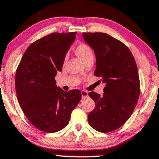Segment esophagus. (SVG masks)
Wrapping results in <instances>:
<instances>
[{"mask_svg":"<svg viewBox=\"0 0 159 159\" xmlns=\"http://www.w3.org/2000/svg\"><path fill=\"white\" fill-rule=\"evenodd\" d=\"M81 94H82V98H85L88 96V92L86 91V90H82L81 91Z\"/></svg>","mask_w":159,"mask_h":159,"instance_id":"esophagus-1","label":"esophagus"}]
</instances>
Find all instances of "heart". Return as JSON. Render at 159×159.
I'll return each instance as SVG.
<instances>
[{"mask_svg": "<svg viewBox=\"0 0 159 159\" xmlns=\"http://www.w3.org/2000/svg\"><path fill=\"white\" fill-rule=\"evenodd\" d=\"M75 52L78 55V57L84 62L90 57H93V52L92 49L86 44H80L76 47ZM66 61V57L64 58V63Z\"/></svg>", "mask_w": 159, "mask_h": 159, "instance_id": "heart-1", "label": "heart"}]
</instances>
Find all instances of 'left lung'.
<instances>
[{"mask_svg": "<svg viewBox=\"0 0 159 159\" xmlns=\"http://www.w3.org/2000/svg\"><path fill=\"white\" fill-rule=\"evenodd\" d=\"M82 37L96 55L94 75L105 84L102 96L88 93L96 104L88 114V123L99 132H110L126 122L137 104L140 84L137 64L129 49L110 35L83 33Z\"/></svg>", "mask_w": 159, "mask_h": 159, "instance_id": "left-lung-1", "label": "left lung"}]
</instances>
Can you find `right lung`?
Returning a JSON list of instances; mask_svg holds the SVG:
<instances>
[{"label":"right lung","instance_id":"1","mask_svg":"<svg viewBox=\"0 0 159 159\" xmlns=\"http://www.w3.org/2000/svg\"><path fill=\"white\" fill-rule=\"evenodd\" d=\"M76 32L53 33L34 42L22 56L15 77L18 102L36 129L55 133L69 124L81 92H66L55 84L66 55L75 42Z\"/></svg>","mask_w":159,"mask_h":159}]
</instances>
